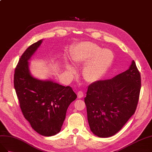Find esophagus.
I'll return each instance as SVG.
<instances>
[{
  "instance_id": "1",
  "label": "esophagus",
  "mask_w": 152,
  "mask_h": 152,
  "mask_svg": "<svg viewBox=\"0 0 152 152\" xmlns=\"http://www.w3.org/2000/svg\"><path fill=\"white\" fill-rule=\"evenodd\" d=\"M77 97H78L79 99H81L83 97V92H82V91H79L78 92H77Z\"/></svg>"
}]
</instances>
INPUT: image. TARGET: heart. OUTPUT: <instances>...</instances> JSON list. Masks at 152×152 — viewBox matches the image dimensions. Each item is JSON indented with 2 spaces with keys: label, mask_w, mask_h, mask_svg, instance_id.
<instances>
[{
  "label": "heart",
  "mask_w": 152,
  "mask_h": 152,
  "mask_svg": "<svg viewBox=\"0 0 152 152\" xmlns=\"http://www.w3.org/2000/svg\"><path fill=\"white\" fill-rule=\"evenodd\" d=\"M71 57L72 63L76 66L85 64L83 76L88 82H95L105 75L114 59L113 52L108 49H102L95 43L85 41L73 48ZM67 70L73 72L74 69L67 65Z\"/></svg>",
  "instance_id": "b5f03b06"
}]
</instances>
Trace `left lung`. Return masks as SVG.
<instances>
[{
    "label": "left lung",
    "instance_id": "left-lung-1",
    "mask_svg": "<svg viewBox=\"0 0 152 152\" xmlns=\"http://www.w3.org/2000/svg\"><path fill=\"white\" fill-rule=\"evenodd\" d=\"M140 89L141 75L134 60L125 72L90 84L85 102L93 134L108 137L121 130L135 113Z\"/></svg>",
    "mask_w": 152,
    "mask_h": 152
}]
</instances>
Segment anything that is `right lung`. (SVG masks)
Segmentation results:
<instances>
[{"instance_id": "add662e5", "label": "right lung", "mask_w": 152, "mask_h": 152, "mask_svg": "<svg viewBox=\"0 0 152 152\" xmlns=\"http://www.w3.org/2000/svg\"><path fill=\"white\" fill-rule=\"evenodd\" d=\"M42 39L30 45L21 56L14 75V86L22 113L34 131L51 136L61 130L70 104L77 98L70 86L34 77L29 60Z\"/></svg>"}]
</instances>
